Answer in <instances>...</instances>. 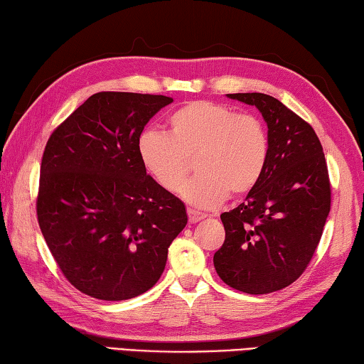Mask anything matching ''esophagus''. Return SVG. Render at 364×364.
Masks as SVG:
<instances>
[{
	"label": "esophagus",
	"instance_id": "obj_1",
	"mask_svg": "<svg viewBox=\"0 0 364 364\" xmlns=\"http://www.w3.org/2000/svg\"><path fill=\"white\" fill-rule=\"evenodd\" d=\"M187 213H188V220L192 222V224H196V222H200L201 219H205L206 218V214H203V213H198V211H195V209H187Z\"/></svg>",
	"mask_w": 364,
	"mask_h": 364
}]
</instances>
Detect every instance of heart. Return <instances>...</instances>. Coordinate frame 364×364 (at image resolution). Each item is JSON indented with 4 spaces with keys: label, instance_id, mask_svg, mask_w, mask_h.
I'll return each instance as SVG.
<instances>
[{
    "label": "heart",
    "instance_id": "obj_1",
    "mask_svg": "<svg viewBox=\"0 0 364 364\" xmlns=\"http://www.w3.org/2000/svg\"><path fill=\"white\" fill-rule=\"evenodd\" d=\"M169 131H144L137 153L159 187L177 192L192 169L198 172L183 187L188 203L209 208L227 193L240 196L257 186L269 161V136L260 119L208 100L187 102L168 118Z\"/></svg>",
    "mask_w": 364,
    "mask_h": 364
}]
</instances>
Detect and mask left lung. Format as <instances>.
<instances>
[{"instance_id": "obj_1", "label": "left lung", "mask_w": 364, "mask_h": 364, "mask_svg": "<svg viewBox=\"0 0 364 364\" xmlns=\"http://www.w3.org/2000/svg\"><path fill=\"white\" fill-rule=\"evenodd\" d=\"M254 105L269 127V161L257 186L222 213L225 241L214 254L222 282L246 294H269L307 269L331 209V183L320 139L307 121L260 92L227 94Z\"/></svg>"}]
</instances>
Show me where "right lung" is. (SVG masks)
Wrapping results in <instances>:
<instances>
[{
  "instance_id": "add662e5",
  "label": "right lung",
  "mask_w": 364,
  "mask_h": 364,
  "mask_svg": "<svg viewBox=\"0 0 364 364\" xmlns=\"http://www.w3.org/2000/svg\"><path fill=\"white\" fill-rule=\"evenodd\" d=\"M171 97L97 92L50 134L43 153L38 224L70 283L100 301L156 284L186 205L146 174L137 140Z\"/></svg>"
}]
</instances>
